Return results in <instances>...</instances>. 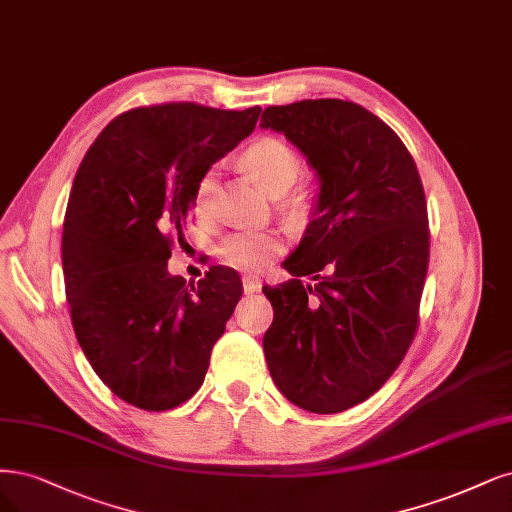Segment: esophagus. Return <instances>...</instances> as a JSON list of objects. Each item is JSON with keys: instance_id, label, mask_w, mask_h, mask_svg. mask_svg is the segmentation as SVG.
<instances>
[{"instance_id": "esophagus-1", "label": "esophagus", "mask_w": 512, "mask_h": 512, "mask_svg": "<svg viewBox=\"0 0 512 512\" xmlns=\"http://www.w3.org/2000/svg\"><path fill=\"white\" fill-rule=\"evenodd\" d=\"M262 288V281L258 279V277H254V275H243V290L245 292H258Z\"/></svg>"}]
</instances>
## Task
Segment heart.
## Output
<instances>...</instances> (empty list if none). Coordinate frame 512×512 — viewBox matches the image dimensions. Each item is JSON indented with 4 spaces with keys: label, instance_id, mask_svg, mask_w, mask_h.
<instances>
[{
    "label": "heart",
    "instance_id": "b5f03b06",
    "mask_svg": "<svg viewBox=\"0 0 512 512\" xmlns=\"http://www.w3.org/2000/svg\"><path fill=\"white\" fill-rule=\"evenodd\" d=\"M243 167L252 173V178L271 197H279L290 190V186L301 175V158L288 146L284 139L262 137L243 152ZM214 173H207L195 197L197 214H203L207 207L209 184ZM281 237L269 231H237L228 235L220 245V256L224 262L237 269L258 271L267 267L271 258L281 250Z\"/></svg>",
    "mask_w": 512,
    "mask_h": 512
}]
</instances>
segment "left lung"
<instances>
[{
	"label": "left lung",
	"instance_id": "1",
	"mask_svg": "<svg viewBox=\"0 0 512 512\" xmlns=\"http://www.w3.org/2000/svg\"><path fill=\"white\" fill-rule=\"evenodd\" d=\"M260 127L286 135L317 178L305 237L284 260L292 279L262 288L273 305L264 358L296 407L341 413L392 377L415 337L430 250L424 186L400 137L358 103L271 105Z\"/></svg>",
	"mask_w": 512,
	"mask_h": 512
}]
</instances>
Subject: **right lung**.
<instances>
[{
  "mask_svg": "<svg viewBox=\"0 0 512 512\" xmlns=\"http://www.w3.org/2000/svg\"><path fill=\"white\" fill-rule=\"evenodd\" d=\"M258 116V105L135 108L82 158L63 220L65 294L86 360L137 409L167 411L199 390L239 303L233 269L211 267L195 284L171 275L167 260L205 173Z\"/></svg>",
  "mask_w": 512,
  "mask_h": 512,
  "instance_id": "right-lung-1",
  "label": "right lung"
}]
</instances>
